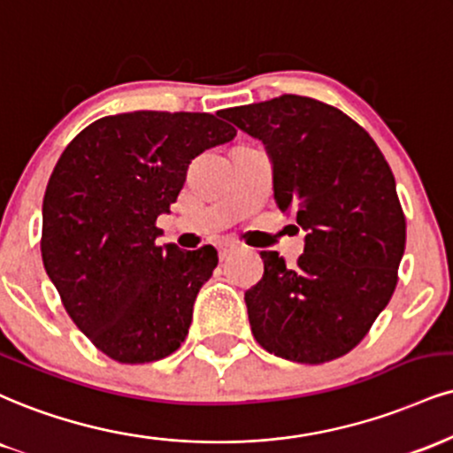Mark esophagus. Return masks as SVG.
Listing matches in <instances>:
<instances>
[{"mask_svg":"<svg viewBox=\"0 0 453 453\" xmlns=\"http://www.w3.org/2000/svg\"><path fill=\"white\" fill-rule=\"evenodd\" d=\"M234 250H236V244H232V242L219 244V259H221V261L227 259V257H230V255L234 253Z\"/></svg>","mask_w":453,"mask_h":453,"instance_id":"34e87169","label":"esophagus"}]
</instances>
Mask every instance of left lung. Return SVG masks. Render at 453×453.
I'll use <instances>...</instances> for the list:
<instances>
[{"mask_svg":"<svg viewBox=\"0 0 453 453\" xmlns=\"http://www.w3.org/2000/svg\"><path fill=\"white\" fill-rule=\"evenodd\" d=\"M259 139L274 166V200L306 230L297 265L261 250L264 276L244 293L264 350L319 365L350 352L396 287L405 215L395 174L375 141L337 107L310 96L223 111Z\"/></svg>","mask_w":453,"mask_h":453,"instance_id":"8db88e82","label":"left lung"}]
</instances>
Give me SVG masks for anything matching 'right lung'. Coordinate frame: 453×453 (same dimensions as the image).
Masks as SVG:
<instances>
[{
	"label": "right lung",
	"instance_id": "right-lung-1",
	"mask_svg": "<svg viewBox=\"0 0 453 453\" xmlns=\"http://www.w3.org/2000/svg\"><path fill=\"white\" fill-rule=\"evenodd\" d=\"M219 116V113H217ZM211 113L133 111L86 127L58 157L42 206V259L67 314L118 363L181 346L217 250L157 247L189 162L236 128Z\"/></svg>",
	"mask_w": 453,
	"mask_h": 453
}]
</instances>
